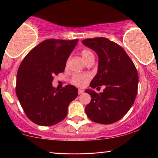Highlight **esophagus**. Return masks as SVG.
<instances>
[{"mask_svg":"<svg viewBox=\"0 0 158 158\" xmlns=\"http://www.w3.org/2000/svg\"><path fill=\"white\" fill-rule=\"evenodd\" d=\"M84 92H85V91H84L83 89H79V95H80V94H81V93H83Z\"/></svg>","mask_w":158,"mask_h":158,"instance_id":"esophagus-1","label":"esophagus"}]
</instances>
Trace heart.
<instances>
[{"mask_svg": "<svg viewBox=\"0 0 158 158\" xmlns=\"http://www.w3.org/2000/svg\"><path fill=\"white\" fill-rule=\"evenodd\" d=\"M81 57L85 62L90 57H94L93 54L92 52L85 49L81 52ZM91 76L89 73H77L73 76L72 82L73 85L78 86V87H85L90 79Z\"/></svg>", "mask_w": 158, "mask_h": 158, "instance_id": "obj_1", "label": "heart"}]
</instances>
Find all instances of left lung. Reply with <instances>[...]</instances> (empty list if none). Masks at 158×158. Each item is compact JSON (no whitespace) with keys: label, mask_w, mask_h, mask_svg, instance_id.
<instances>
[{"label":"left lung","mask_w":158,"mask_h":158,"mask_svg":"<svg viewBox=\"0 0 158 158\" xmlns=\"http://www.w3.org/2000/svg\"><path fill=\"white\" fill-rule=\"evenodd\" d=\"M82 44L98 57V72L89 86H105L103 93L87 89L91 101L85 107L87 116L97 123H116L130 110L138 91L139 75L133 61L120 46L106 38L83 40Z\"/></svg>","instance_id":"1"}]
</instances>
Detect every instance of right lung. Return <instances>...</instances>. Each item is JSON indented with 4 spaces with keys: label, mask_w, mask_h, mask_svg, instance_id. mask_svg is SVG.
I'll list each match as a JSON object with an SVG mask.
<instances>
[{
    "label": "right lung",
    "mask_w": 158,
    "mask_h": 158,
    "mask_svg": "<svg viewBox=\"0 0 158 158\" xmlns=\"http://www.w3.org/2000/svg\"><path fill=\"white\" fill-rule=\"evenodd\" d=\"M78 41L45 40L31 49L19 65L16 93L25 114L37 125L51 126L63 120L70 103L77 97L74 86L56 89L52 80L64 71Z\"/></svg>",
    "instance_id": "add662e5"
}]
</instances>
